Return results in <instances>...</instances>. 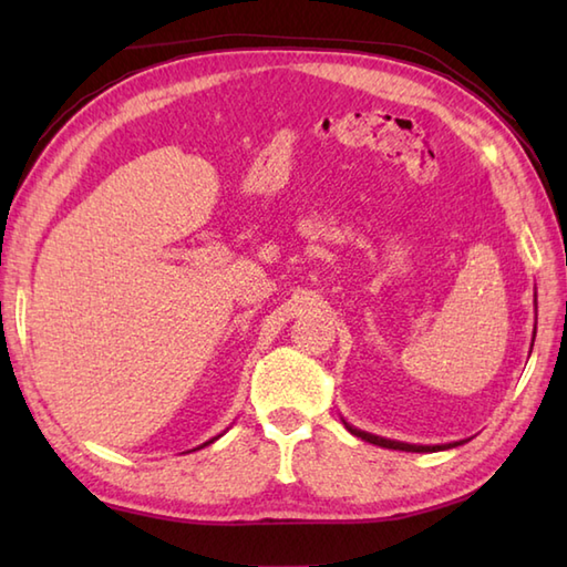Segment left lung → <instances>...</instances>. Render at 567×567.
I'll return each mask as SVG.
<instances>
[{"label":"left lung","mask_w":567,"mask_h":567,"mask_svg":"<svg viewBox=\"0 0 567 567\" xmlns=\"http://www.w3.org/2000/svg\"><path fill=\"white\" fill-rule=\"evenodd\" d=\"M534 336H536V331H534ZM346 429L353 433V436H358V439H363V441H368V443H375V445H382V449H394V451H409V453H433V451H443V449H451V443L449 445H412V443H400V441H388V439H380V436H372V433H365V431H360V429H353V426H348L346 424ZM453 445H457V443H453Z\"/></svg>","instance_id":"1"}]
</instances>
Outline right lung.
Listing matches in <instances>:
<instances>
[{
	"mask_svg": "<svg viewBox=\"0 0 567 567\" xmlns=\"http://www.w3.org/2000/svg\"><path fill=\"white\" fill-rule=\"evenodd\" d=\"M212 441H214V439H212ZM212 441H207V443H212ZM207 443H204V445H207Z\"/></svg>",
	"mask_w": 567,
	"mask_h": 567,
	"instance_id": "right-lung-1",
	"label": "right lung"
}]
</instances>
